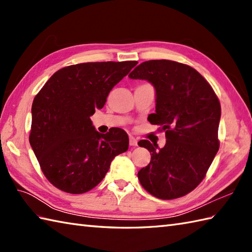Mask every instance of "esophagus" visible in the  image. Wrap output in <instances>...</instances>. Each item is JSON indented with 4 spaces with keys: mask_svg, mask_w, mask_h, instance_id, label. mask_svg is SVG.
<instances>
[{
    "mask_svg": "<svg viewBox=\"0 0 252 252\" xmlns=\"http://www.w3.org/2000/svg\"><path fill=\"white\" fill-rule=\"evenodd\" d=\"M129 143H130V146H136L137 145V140L136 138L134 137V136H130V141H129Z\"/></svg>",
    "mask_w": 252,
    "mask_h": 252,
    "instance_id": "1",
    "label": "esophagus"
}]
</instances>
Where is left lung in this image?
I'll use <instances>...</instances> for the list:
<instances>
[{
    "label": "left lung",
    "mask_w": 252,
    "mask_h": 252,
    "mask_svg": "<svg viewBox=\"0 0 252 252\" xmlns=\"http://www.w3.org/2000/svg\"><path fill=\"white\" fill-rule=\"evenodd\" d=\"M131 79L151 82L156 112L149 122L165 132L163 148L138 142L151 152V162L138 171L141 185L159 199L185 196L201 183L220 147L221 105L212 87L196 69L167 60L144 62Z\"/></svg>",
    "instance_id": "obj_1"
}]
</instances>
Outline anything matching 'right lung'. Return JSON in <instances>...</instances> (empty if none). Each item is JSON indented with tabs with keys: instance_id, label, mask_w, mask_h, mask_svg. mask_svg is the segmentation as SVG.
Listing matches in <instances>:
<instances>
[{
	"instance_id": "right-lung-1",
	"label": "right lung",
	"mask_w": 252,
	"mask_h": 252,
	"mask_svg": "<svg viewBox=\"0 0 252 252\" xmlns=\"http://www.w3.org/2000/svg\"><path fill=\"white\" fill-rule=\"evenodd\" d=\"M137 63H82L56 71L32 103L30 145L42 172L56 189L83 194L108 172L111 160L129 148L120 127L106 134L95 130L90 117L103 108L107 96Z\"/></svg>"
}]
</instances>
